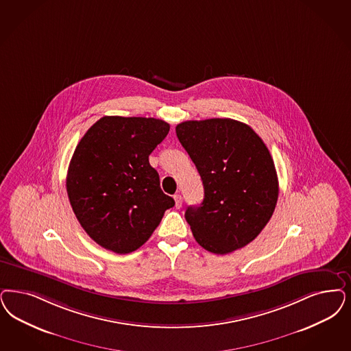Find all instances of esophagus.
<instances>
[{
  "instance_id": "34e87169",
  "label": "esophagus",
  "mask_w": 351,
  "mask_h": 351,
  "mask_svg": "<svg viewBox=\"0 0 351 351\" xmlns=\"http://www.w3.org/2000/svg\"><path fill=\"white\" fill-rule=\"evenodd\" d=\"M173 199H175V207H176V208H180L182 205V195H180V194H175V195H173Z\"/></svg>"
}]
</instances>
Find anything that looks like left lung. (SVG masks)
I'll use <instances>...</instances> for the list:
<instances>
[{"label": "left lung", "instance_id": "obj_1", "mask_svg": "<svg viewBox=\"0 0 351 351\" xmlns=\"http://www.w3.org/2000/svg\"><path fill=\"white\" fill-rule=\"evenodd\" d=\"M176 134L202 179V204L185 219L207 252L228 254L266 227L278 204L274 159L247 124L233 119L182 121Z\"/></svg>", "mask_w": 351, "mask_h": 351}]
</instances>
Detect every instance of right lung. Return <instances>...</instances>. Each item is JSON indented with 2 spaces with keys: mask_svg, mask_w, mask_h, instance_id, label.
Masks as SVG:
<instances>
[{
  "mask_svg": "<svg viewBox=\"0 0 351 351\" xmlns=\"http://www.w3.org/2000/svg\"><path fill=\"white\" fill-rule=\"evenodd\" d=\"M169 131L154 118L104 117L73 152L66 188L88 236L117 254L143 246L173 207L149 156Z\"/></svg>",
  "mask_w": 351,
  "mask_h": 351,
  "instance_id": "add662e5",
  "label": "right lung"
}]
</instances>
